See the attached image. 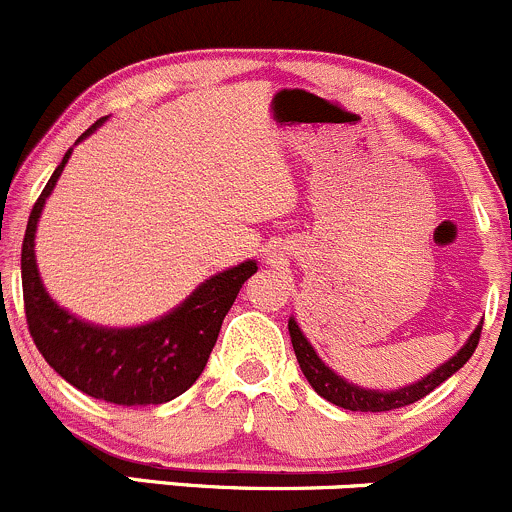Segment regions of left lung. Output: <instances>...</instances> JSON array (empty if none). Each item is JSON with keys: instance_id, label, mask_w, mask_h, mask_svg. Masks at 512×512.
Wrapping results in <instances>:
<instances>
[{"instance_id": "obj_1", "label": "left lung", "mask_w": 512, "mask_h": 512, "mask_svg": "<svg viewBox=\"0 0 512 512\" xmlns=\"http://www.w3.org/2000/svg\"><path fill=\"white\" fill-rule=\"evenodd\" d=\"M481 328L483 323L473 330L471 337L466 340V345H463L449 362L439 365L434 372L421 377L419 382L407 384V387L402 389L382 392V389L357 387V384L347 382L345 377L335 374L323 360H320L318 352H315L313 345L308 342V337L303 335V330L295 323V318L288 320V333H291L295 357H298V365L300 370H303L305 379L310 382V387H313L323 399L333 402L335 407L350 409V412H392V409L407 407V404L424 399L426 394L434 392L441 382H446L453 372H458L468 360H471V355L478 347V340H481Z\"/></svg>"}]
</instances>
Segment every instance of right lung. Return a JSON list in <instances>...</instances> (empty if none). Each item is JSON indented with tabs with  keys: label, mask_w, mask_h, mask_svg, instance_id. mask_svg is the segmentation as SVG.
<instances>
[{
	"label": "right lung",
	"mask_w": 512,
	"mask_h": 512,
	"mask_svg": "<svg viewBox=\"0 0 512 512\" xmlns=\"http://www.w3.org/2000/svg\"><path fill=\"white\" fill-rule=\"evenodd\" d=\"M103 120L76 142L93 133ZM71 150L36 199L21 244V288L29 333L44 360L86 392L123 407L165 404L187 392L207 367L221 323L234 305L244 281L256 273V261H244L204 281L175 310L138 328H103L63 310L41 283L34 256V236L41 209L54 192Z\"/></svg>",
	"instance_id": "1"
}]
</instances>
